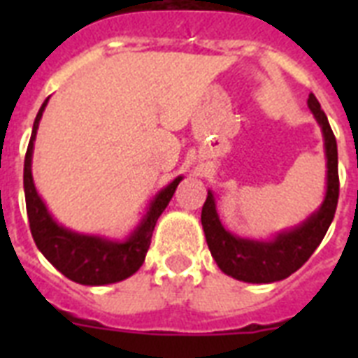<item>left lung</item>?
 Instances as JSON below:
<instances>
[{
    "label": "left lung",
    "mask_w": 358,
    "mask_h": 358,
    "mask_svg": "<svg viewBox=\"0 0 358 358\" xmlns=\"http://www.w3.org/2000/svg\"><path fill=\"white\" fill-rule=\"evenodd\" d=\"M306 103L322 129L327 173L322 204L303 223L275 232L264 239L238 236L224 229L223 221L219 217L215 195L212 189H208L201 215L202 230L219 269L236 280L269 284L289 277L310 258L333 223L338 204V148L327 117L312 92L308 94Z\"/></svg>",
    "instance_id": "obj_1"
}]
</instances>
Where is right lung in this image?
Segmentation results:
<instances>
[{
    "label": "right lung",
    "mask_w": 358,
    "mask_h": 358,
    "mask_svg": "<svg viewBox=\"0 0 358 358\" xmlns=\"http://www.w3.org/2000/svg\"><path fill=\"white\" fill-rule=\"evenodd\" d=\"M48 100L50 98L44 100L42 108L36 113L24 162V193L31 234L44 258L70 280L83 286H106V284L120 282L139 271V267L143 266L157 219L171 202L184 176L182 174L176 176L171 184L162 187L152 196L137 227L126 238L119 239L102 234H87L64 227L53 217L46 202L38 195L31 171L36 129Z\"/></svg>",
    "instance_id": "right-lung-1"
}]
</instances>
